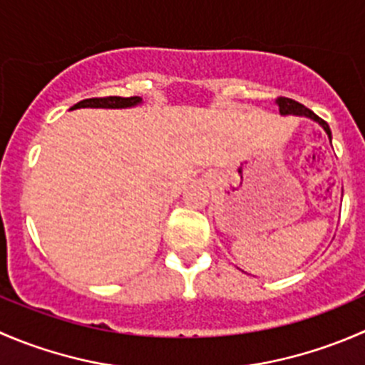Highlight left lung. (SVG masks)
<instances>
[{"instance_id":"1","label":"left lung","mask_w":365,"mask_h":365,"mask_svg":"<svg viewBox=\"0 0 365 365\" xmlns=\"http://www.w3.org/2000/svg\"><path fill=\"white\" fill-rule=\"evenodd\" d=\"M277 105H278V108H280L282 115H299V118H309V119H312V121H316L317 125H319L321 128L327 132L328 139H330V143H331V130H330V126H328V123L323 121L319 115L314 114L312 110H309L305 105L298 103V101H294V100H289V98H278Z\"/></svg>"}]
</instances>
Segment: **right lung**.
<instances>
[{
  "mask_svg": "<svg viewBox=\"0 0 365 365\" xmlns=\"http://www.w3.org/2000/svg\"><path fill=\"white\" fill-rule=\"evenodd\" d=\"M143 103V98H119V96H108V98H91V100H83L71 107V110L76 108H132Z\"/></svg>",
  "mask_w": 365,
  "mask_h": 365,
  "instance_id": "right-lung-1",
  "label": "right lung"
}]
</instances>
